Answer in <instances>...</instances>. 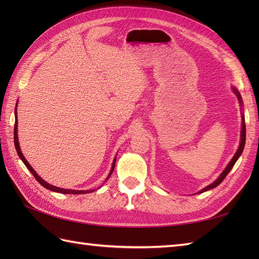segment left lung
Segmentation results:
<instances>
[{
  "mask_svg": "<svg viewBox=\"0 0 259 259\" xmlns=\"http://www.w3.org/2000/svg\"><path fill=\"white\" fill-rule=\"evenodd\" d=\"M234 92L236 93V96H237V98H238V100H239V102L241 103V97H240V95H239V92L236 90V89H234ZM243 118V124H241V137H240V145H239V148H238V150H237V152L235 153V156L233 157V159L232 160H230V162L228 163V166L226 167V169L224 170L223 171V174L219 176V178L216 180V181H213V183L211 184V185H209V186H207L206 188H203L201 191H199V192H203V191H207V190H209V189H212V188H214V187H217L219 184L222 183V181L226 178V176L228 175V172L230 171V170H232V168L234 167V164L236 163V161H237V159L239 158V156L241 155V152H243V150H244V147H245V141H246V124H245V118L244 117H241Z\"/></svg>",
  "mask_w": 259,
  "mask_h": 259,
  "instance_id": "1",
  "label": "left lung"
}]
</instances>
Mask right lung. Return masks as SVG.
I'll list each match as a JSON object with an SVG mask.
<instances>
[{"label": "right lung", "instance_id": "right-lung-1", "mask_svg": "<svg viewBox=\"0 0 259 259\" xmlns=\"http://www.w3.org/2000/svg\"><path fill=\"white\" fill-rule=\"evenodd\" d=\"M15 117H16V111H15ZM15 119H16V118H15ZM14 145H15V149H16V151H18V155H19V157L22 159V161L24 162V164L26 166V168L30 170L31 174H32L33 176H34V178L38 181V184H41L43 187H45V188H47V189H49V190H52V191H56V192H60V194H72V195L89 194V192H91V191H95V190H71V189L58 188V187H54V186H52V185H50V184L46 183V181L43 180V179H41V178H40V176H37V174L34 171V169H33V168L30 166V164H29V162L26 161V159L24 158L23 153H22V151H21V149H20L19 140H18V121H15V124H14ZM114 166H115V158H114V160H113L112 168H111V171H110V174H109V176H108V178L110 177V176H111V174H112V171H113V169H114Z\"/></svg>", "mask_w": 259, "mask_h": 259}]
</instances>
